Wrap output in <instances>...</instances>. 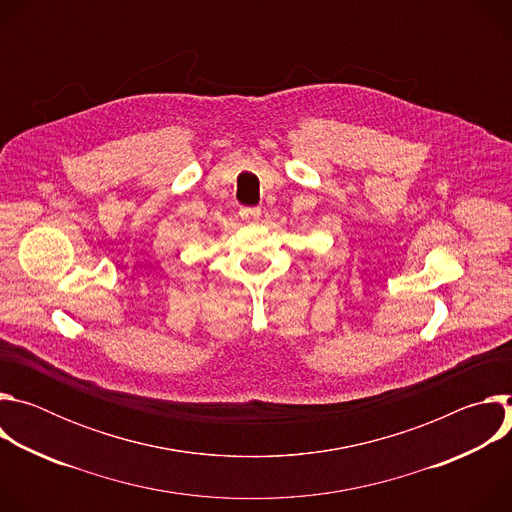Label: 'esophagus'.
I'll return each instance as SVG.
<instances>
[{
    "label": "esophagus",
    "instance_id": "esophagus-1",
    "mask_svg": "<svg viewBox=\"0 0 512 512\" xmlns=\"http://www.w3.org/2000/svg\"><path fill=\"white\" fill-rule=\"evenodd\" d=\"M241 218H245V221H257V218L261 216V208L259 206H243L239 210Z\"/></svg>",
    "mask_w": 512,
    "mask_h": 512
}]
</instances>
